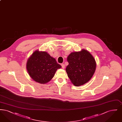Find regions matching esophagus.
Listing matches in <instances>:
<instances>
[{
	"label": "esophagus",
	"mask_w": 122,
	"mask_h": 122,
	"mask_svg": "<svg viewBox=\"0 0 122 122\" xmlns=\"http://www.w3.org/2000/svg\"><path fill=\"white\" fill-rule=\"evenodd\" d=\"M61 66H62V68H63V69H64V68H65V66L64 64H61Z\"/></svg>",
	"instance_id": "34e87169"
}]
</instances>
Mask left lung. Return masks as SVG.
I'll return each mask as SVG.
<instances>
[{
    "label": "left lung",
    "instance_id": "obj_1",
    "mask_svg": "<svg viewBox=\"0 0 122 122\" xmlns=\"http://www.w3.org/2000/svg\"><path fill=\"white\" fill-rule=\"evenodd\" d=\"M69 65L66 71L71 82L75 86H81L89 81L96 68L93 56L87 50L71 52L67 57Z\"/></svg>",
    "mask_w": 122,
    "mask_h": 122
}]
</instances>
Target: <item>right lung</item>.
Returning a JSON list of instances; mask_svg holds the SVG:
<instances>
[{
  "mask_svg": "<svg viewBox=\"0 0 122 122\" xmlns=\"http://www.w3.org/2000/svg\"><path fill=\"white\" fill-rule=\"evenodd\" d=\"M61 66L47 52L36 50L28 59L26 69L29 76L40 84H46L54 77Z\"/></svg>",
  "mask_w": 122,
  "mask_h": 122,
  "instance_id": "1",
  "label": "right lung"
}]
</instances>
